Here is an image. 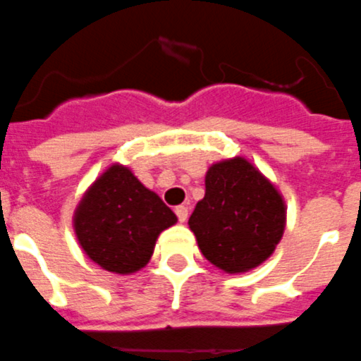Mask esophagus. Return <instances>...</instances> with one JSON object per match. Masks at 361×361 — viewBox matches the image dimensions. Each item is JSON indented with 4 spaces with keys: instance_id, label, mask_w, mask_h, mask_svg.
Listing matches in <instances>:
<instances>
[{
    "instance_id": "obj_1",
    "label": "esophagus",
    "mask_w": 361,
    "mask_h": 361,
    "mask_svg": "<svg viewBox=\"0 0 361 361\" xmlns=\"http://www.w3.org/2000/svg\"><path fill=\"white\" fill-rule=\"evenodd\" d=\"M175 214H177L178 221H186L188 220V207L186 206H177V207H175Z\"/></svg>"
}]
</instances>
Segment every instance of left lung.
Returning <instances> with one entry per match:
<instances>
[{
	"mask_svg": "<svg viewBox=\"0 0 361 361\" xmlns=\"http://www.w3.org/2000/svg\"><path fill=\"white\" fill-rule=\"evenodd\" d=\"M188 226L209 263L227 274H243L272 256L286 226V206L252 163L224 159L207 170L206 195Z\"/></svg>",
	"mask_w": 361,
	"mask_h": 361,
	"instance_id": "8db88e82",
	"label": "left lung"
}]
</instances>
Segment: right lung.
Segmentation results:
<instances>
[{
    "instance_id": "obj_1",
    "label": "right lung",
    "mask_w": 361,
    "mask_h": 361,
    "mask_svg": "<svg viewBox=\"0 0 361 361\" xmlns=\"http://www.w3.org/2000/svg\"><path fill=\"white\" fill-rule=\"evenodd\" d=\"M177 216L130 168L112 164L78 202L73 227L82 250L107 272L134 274L150 261L155 241Z\"/></svg>"
}]
</instances>
